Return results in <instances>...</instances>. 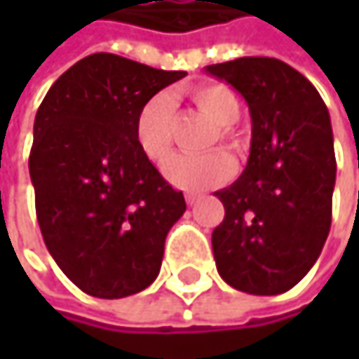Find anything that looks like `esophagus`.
<instances>
[{
  "label": "esophagus",
  "instance_id": "1",
  "mask_svg": "<svg viewBox=\"0 0 359 359\" xmlns=\"http://www.w3.org/2000/svg\"><path fill=\"white\" fill-rule=\"evenodd\" d=\"M184 199H187V203H189V205H195V203L199 201V195H195V193H187V195H184Z\"/></svg>",
  "mask_w": 359,
  "mask_h": 359
}]
</instances>
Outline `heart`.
I'll list each match as a JSON object with an SVG mask.
<instances>
[{
    "instance_id": "b5f03b06",
    "label": "heart",
    "mask_w": 359,
    "mask_h": 359,
    "mask_svg": "<svg viewBox=\"0 0 359 359\" xmlns=\"http://www.w3.org/2000/svg\"><path fill=\"white\" fill-rule=\"evenodd\" d=\"M191 102L197 109L216 124V133L210 139V145L220 143L229 151H239L241 141L233 130V124L239 118V100L222 83H199L189 89ZM175 120L177 104L175 97L166 91L149 97L135 118V141L145 158L156 164H164L172 151L175 139ZM235 164L224 151H212L208 156H177L172 158L164 175L172 184L187 191H205L218 187L233 177Z\"/></svg>"
}]
</instances>
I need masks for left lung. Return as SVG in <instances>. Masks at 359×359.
Segmentation results:
<instances>
[{
  "label": "left lung",
  "instance_id": "obj_1",
  "mask_svg": "<svg viewBox=\"0 0 359 359\" xmlns=\"http://www.w3.org/2000/svg\"><path fill=\"white\" fill-rule=\"evenodd\" d=\"M233 85L251 114L243 175L214 195L224 220L212 233L218 274L251 295H278L314 266L330 231L334 149L316 87L276 57H239L205 68Z\"/></svg>",
  "mask_w": 359,
  "mask_h": 359
}]
</instances>
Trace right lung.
<instances>
[{"label": "right lung", "instance_id": "1", "mask_svg": "<svg viewBox=\"0 0 359 359\" xmlns=\"http://www.w3.org/2000/svg\"><path fill=\"white\" fill-rule=\"evenodd\" d=\"M187 72L93 53L68 68L36 109L29 158L43 241L87 295L149 287L187 208L135 141L141 106Z\"/></svg>", "mask_w": 359, "mask_h": 359}]
</instances>
